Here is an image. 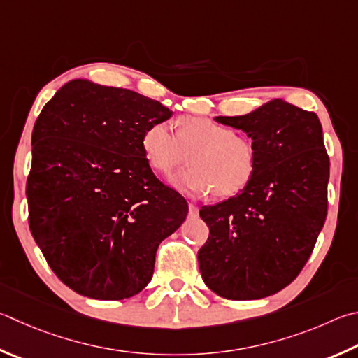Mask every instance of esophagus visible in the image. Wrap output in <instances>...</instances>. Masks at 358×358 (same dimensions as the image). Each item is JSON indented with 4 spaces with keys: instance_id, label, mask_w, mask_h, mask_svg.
<instances>
[{
    "instance_id": "34e87169",
    "label": "esophagus",
    "mask_w": 358,
    "mask_h": 358,
    "mask_svg": "<svg viewBox=\"0 0 358 358\" xmlns=\"http://www.w3.org/2000/svg\"><path fill=\"white\" fill-rule=\"evenodd\" d=\"M199 216V208L196 205L189 203V217H197Z\"/></svg>"
}]
</instances>
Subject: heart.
Here are the masks:
<instances>
[{"mask_svg": "<svg viewBox=\"0 0 358 358\" xmlns=\"http://www.w3.org/2000/svg\"><path fill=\"white\" fill-rule=\"evenodd\" d=\"M141 144L148 164L162 175L183 166L189 155L192 167L171 178L173 189L185 196H236L250 183L258 164L255 144L249 138L205 117H181L177 136L167 123H152Z\"/></svg>", "mask_w": 358, "mask_h": 358, "instance_id": "obj_1", "label": "heart"}]
</instances>
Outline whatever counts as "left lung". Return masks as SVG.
Masks as SVG:
<instances>
[{"mask_svg":"<svg viewBox=\"0 0 358 358\" xmlns=\"http://www.w3.org/2000/svg\"><path fill=\"white\" fill-rule=\"evenodd\" d=\"M214 120L243 129L258 164L235 197L201 206L210 236L197 255L200 274L220 297L255 301L294 280L322 230L330 171L322 127L315 113L282 99Z\"/></svg>","mask_w":358,"mask_h":358,"instance_id":"8db88e82","label":"left lung"}]
</instances>
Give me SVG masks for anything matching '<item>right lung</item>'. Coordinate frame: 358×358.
Segmentation results:
<instances>
[{
  "instance_id": "1",
  "label": "right lung",
  "mask_w": 358,
  "mask_h": 358,
  "mask_svg": "<svg viewBox=\"0 0 358 358\" xmlns=\"http://www.w3.org/2000/svg\"><path fill=\"white\" fill-rule=\"evenodd\" d=\"M172 111L133 90L71 80L32 129L29 229L70 289L120 301L152 280L158 245L187 203L155 177L142 134Z\"/></svg>"
}]
</instances>
